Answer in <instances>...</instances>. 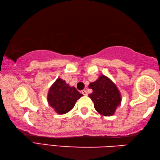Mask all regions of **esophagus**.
Listing matches in <instances>:
<instances>
[{
  "mask_svg": "<svg viewBox=\"0 0 160 160\" xmlns=\"http://www.w3.org/2000/svg\"><path fill=\"white\" fill-rule=\"evenodd\" d=\"M82 93L83 95V96H87L88 93H87V91H86V90H83L82 91Z\"/></svg>",
  "mask_w": 160,
  "mask_h": 160,
  "instance_id": "obj_1",
  "label": "esophagus"
}]
</instances>
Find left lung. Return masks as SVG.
Here are the masks:
<instances>
[{"label":"left lung","instance_id":"obj_1","mask_svg":"<svg viewBox=\"0 0 160 160\" xmlns=\"http://www.w3.org/2000/svg\"><path fill=\"white\" fill-rule=\"evenodd\" d=\"M93 90L88 97L93 100L94 108L103 116H112L121 104L122 97L117 86L105 75H100L88 86Z\"/></svg>","mask_w":160,"mask_h":160}]
</instances>
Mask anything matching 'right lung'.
I'll return each mask as SVG.
<instances>
[{
	"instance_id": "right-lung-1",
	"label": "right lung",
	"mask_w": 160,
	"mask_h": 160,
	"mask_svg": "<svg viewBox=\"0 0 160 160\" xmlns=\"http://www.w3.org/2000/svg\"><path fill=\"white\" fill-rule=\"evenodd\" d=\"M83 96L74 86L69 84L60 78H58L50 88L48 93V102L56 112L63 114L74 108L78 99Z\"/></svg>"
}]
</instances>
